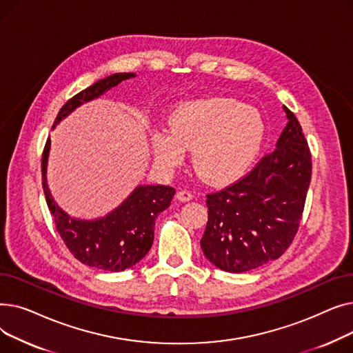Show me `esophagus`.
Segmentation results:
<instances>
[{
	"label": "esophagus",
	"instance_id": "34e87169",
	"mask_svg": "<svg viewBox=\"0 0 353 353\" xmlns=\"http://www.w3.org/2000/svg\"><path fill=\"white\" fill-rule=\"evenodd\" d=\"M177 199L180 201H189V200L193 199V193L190 190H188V189H181V190L177 192Z\"/></svg>",
	"mask_w": 353,
	"mask_h": 353
}]
</instances>
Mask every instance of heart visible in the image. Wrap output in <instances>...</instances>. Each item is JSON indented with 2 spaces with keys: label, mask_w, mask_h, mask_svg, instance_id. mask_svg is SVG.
I'll use <instances>...</instances> for the list:
<instances>
[{
  "label": "heart",
  "mask_w": 353,
  "mask_h": 353,
  "mask_svg": "<svg viewBox=\"0 0 353 353\" xmlns=\"http://www.w3.org/2000/svg\"><path fill=\"white\" fill-rule=\"evenodd\" d=\"M172 132L154 134L156 160L177 165L184 148H193V167L208 181L221 183L242 174L252 164L265 136L257 110L232 99H209L181 104L170 119Z\"/></svg>",
  "instance_id": "1"
}]
</instances>
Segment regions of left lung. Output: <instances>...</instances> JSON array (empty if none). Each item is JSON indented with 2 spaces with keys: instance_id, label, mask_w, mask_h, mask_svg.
<instances>
[{
  "instance_id": "8db88e82",
  "label": "left lung",
  "mask_w": 353,
  "mask_h": 353,
  "mask_svg": "<svg viewBox=\"0 0 353 353\" xmlns=\"http://www.w3.org/2000/svg\"><path fill=\"white\" fill-rule=\"evenodd\" d=\"M288 125L253 169L209 193V219L200 240L219 269L242 273L281 257L298 233L312 177V154L302 125L288 107Z\"/></svg>"
}]
</instances>
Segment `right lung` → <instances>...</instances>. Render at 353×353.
<instances>
[{
	"label": "right lung",
	"instance_id": "add662e5",
	"mask_svg": "<svg viewBox=\"0 0 353 353\" xmlns=\"http://www.w3.org/2000/svg\"><path fill=\"white\" fill-rule=\"evenodd\" d=\"M132 77H134V72H117L80 91L61 107L54 125L83 103L100 97L111 87ZM48 153L50 139H47L41 160L43 190L55 229L70 253L83 265L107 272H121L139 263L153 245L156 217L170 206L176 189L163 184L139 186L105 217L97 220L72 219L59 208L50 193L46 177Z\"/></svg>",
	"mask_w": 353,
	"mask_h": 353
}]
</instances>
